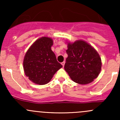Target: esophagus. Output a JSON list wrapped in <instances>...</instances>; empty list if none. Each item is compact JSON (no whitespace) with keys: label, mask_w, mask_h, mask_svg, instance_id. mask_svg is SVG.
<instances>
[{"label":"esophagus","mask_w":120,"mask_h":120,"mask_svg":"<svg viewBox=\"0 0 120 120\" xmlns=\"http://www.w3.org/2000/svg\"><path fill=\"white\" fill-rule=\"evenodd\" d=\"M61 65H62L63 66V67H64V64H65V61H63V62H62L61 63Z\"/></svg>","instance_id":"34e87169"}]
</instances>
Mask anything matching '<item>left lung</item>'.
<instances>
[{
	"instance_id": "1",
	"label": "left lung",
	"mask_w": 120,
	"mask_h": 120,
	"mask_svg": "<svg viewBox=\"0 0 120 120\" xmlns=\"http://www.w3.org/2000/svg\"><path fill=\"white\" fill-rule=\"evenodd\" d=\"M68 57L64 70L75 82L86 85L94 81L100 74L101 60L95 48L83 40L67 42Z\"/></svg>"
}]
</instances>
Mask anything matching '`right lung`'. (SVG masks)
I'll return each instance as SVG.
<instances>
[{
	"label": "right lung",
	"instance_id": "add662e5",
	"mask_svg": "<svg viewBox=\"0 0 120 120\" xmlns=\"http://www.w3.org/2000/svg\"><path fill=\"white\" fill-rule=\"evenodd\" d=\"M53 44L51 38H40L32 43L24 56V73L35 84L42 85L49 82L54 74L63 67L52 50Z\"/></svg>",
	"mask_w": 120,
	"mask_h": 120
}]
</instances>
